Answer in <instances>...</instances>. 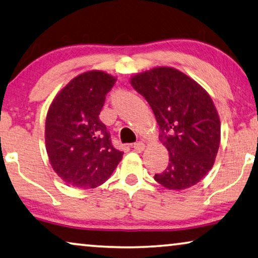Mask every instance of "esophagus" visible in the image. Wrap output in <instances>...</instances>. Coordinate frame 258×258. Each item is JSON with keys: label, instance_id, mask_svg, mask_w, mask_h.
<instances>
[{"label": "esophagus", "instance_id": "34e87169", "mask_svg": "<svg viewBox=\"0 0 258 258\" xmlns=\"http://www.w3.org/2000/svg\"><path fill=\"white\" fill-rule=\"evenodd\" d=\"M133 148H134V151H137V152H142L145 149V144L142 141L134 142Z\"/></svg>", "mask_w": 258, "mask_h": 258}]
</instances>
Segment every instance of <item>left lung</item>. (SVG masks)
Returning a JSON list of instances; mask_svg holds the SVG:
<instances>
[{"mask_svg":"<svg viewBox=\"0 0 258 258\" xmlns=\"http://www.w3.org/2000/svg\"><path fill=\"white\" fill-rule=\"evenodd\" d=\"M151 105L169 163L154 179L170 190L187 189L211 170L220 144V120L209 94L177 69L157 67L131 80Z\"/></svg>","mask_w":258,"mask_h":258,"instance_id":"obj_1","label":"left lung"}]
</instances>
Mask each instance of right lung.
<instances>
[{
    "mask_svg": "<svg viewBox=\"0 0 258 258\" xmlns=\"http://www.w3.org/2000/svg\"><path fill=\"white\" fill-rule=\"evenodd\" d=\"M116 82L104 72L73 79L57 94L46 117L45 141L54 171L81 189L101 185L122 159L110 132L99 120L105 96Z\"/></svg>",
    "mask_w": 258,
    "mask_h": 258,
    "instance_id": "1",
    "label": "right lung"
}]
</instances>
